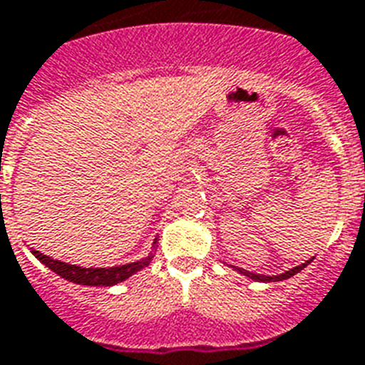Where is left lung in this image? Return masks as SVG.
I'll list each match as a JSON object with an SVG mask.
<instances>
[{
    "instance_id": "left-lung-1",
    "label": "left lung",
    "mask_w": 365,
    "mask_h": 365,
    "mask_svg": "<svg viewBox=\"0 0 365 365\" xmlns=\"http://www.w3.org/2000/svg\"><path fill=\"white\" fill-rule=\"evenodd\" d=\"M312 263V259L309 261H306V263L302 264H298V267H294V269H289L287 272L284 274H278V276H263V274H254V272H248V270H244V269H237L239 270L240 274H244V276H248V278L255 279V282H282V279H287L291 278V276H294L297 272H300L302 269H306L308 264Z\"/></svg>"
}]
</instances>
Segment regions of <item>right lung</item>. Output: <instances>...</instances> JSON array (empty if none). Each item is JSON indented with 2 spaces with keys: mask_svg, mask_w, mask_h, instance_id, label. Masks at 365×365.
Masks as SVG:
<instances>
[{
  "mask_svg": "<svg viewBox=\"0 0 365 365\" xmlns=\"http://www.w3.org/2000/svg\"><path fill=\"white\" fill-rule=\"evenodd\" d=\"M31 252L42 264H46L48 269L59 274L61 278L68 279L72 284L91 285V287H110V285L121 284L126 278H130L132 274H135L138 270L147 267L150 263V259H153V255H149V257L141 259V261L121 264V267H111V269H83V267H76V264L63 263V261L48 257V255L41 254L37 250H31Z\"/></svg>",
  "mask_w": 365,
  "mask_h": 365,
  "instance_id": "obj_1",
  "label": "right lung"
}]
</instances>
